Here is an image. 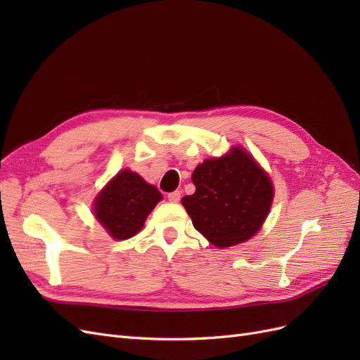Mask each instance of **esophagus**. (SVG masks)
I'll return each mask as SVG.
<instances>
[{
	"mask_svg": "<svg viewBox=\"0 0 360 360\" xmlns=\"http://www.w3.org/2000/svg\"><path fill=\"white\" fill-rule=\"evenodd\" d=\"M168 200L171 202H179L180 201V191H174L168 193Z\"/></svg>",
	"mask_w": 360,
	"mask_h": 360,
	"instance_id": "1",
	"label": "esophagus"
}]
</instances>
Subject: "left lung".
I'll return each instance as SVG.
<instances>
[{"label":"left lung","instance_id":"left-lung-1","mask_svg":"<svg viewBox=\"0 0 360 360\" xmlns=\"http://www.w3.org/2000/svg\"><path fill=\"white\" fill-rule=\"evenodd\" d=\"M195 193L181 198L195 230L217 248L246 242L266 221L274 184L246 150L205 159L192 174Z\"/></svg>","mask_w":360,"mask_h":360}]
</instances>
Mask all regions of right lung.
<instances>
[{
  "mask_svg": "<svg viewBox=\"0 0 360 360\" xmlns=\"http://www.w3.org/2000/svg\"><path fill=\"white\" fill-rule=\"evenodd\" d=\"M160 200L162 193L153 184L136 172L123 169L97 195L93 210L108 234L117 240H126L141 231Z\"/></svg>",
  "mask_w": 360,
  "mask_h": 360,
  "instance_id": "obj_1",
  "label": "right lung"
}]
</instances>
